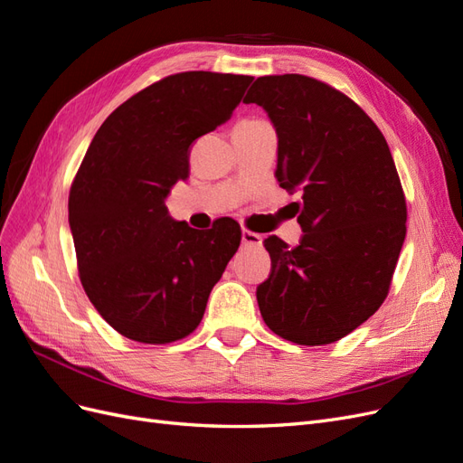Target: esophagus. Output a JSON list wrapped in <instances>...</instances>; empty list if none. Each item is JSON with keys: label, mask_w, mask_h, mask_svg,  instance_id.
Masks as SVG:
<instances>
[{"label": "esophagus", "mask_w": 463, "mask_h": 463, "mask_svg": "<svg viewBox=\"0 0 463 463\" xmlns=\"http://www.w3.org/2000/svg\"><path fill=\"white\" fill-rule=\"evenodd\" d=\"M241 243L245 247H260L262 245V235L255 233V232H249V230H243L241 232Z\"/></svg>", "instance_id": "obj_1"}]
</instances>
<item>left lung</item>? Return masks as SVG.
Masks as SVG:
<instances>
[{
	"instance_id": "left-lung-1",
	"label": "left lung",
	"mask_w": 463,
	"mask_h": 463,
	"mask_svg": "<svg viewBox=\"0 0 463 463\" xmlns=\"http://www.w3.org/2000/svg\"><path fill=\"white\" fill-rule=\"evenodd\" d=\"M243 102L274 125L279 187L303 193L299 245L264 240L272 270L257 288L260 315L293 344L338 342L386 299L405 240L386 138L352 98L305 75L259 77Z\"/></svg>"
}]
</instances>
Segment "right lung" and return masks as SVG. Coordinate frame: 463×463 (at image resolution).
I'll use <instances>...</instances> for the list:
<instances>
[{"mask_svg": "<svg viewBox=\"0 0 463 463\" xmlns=\"http://www.w3.org/2000/svg\"><path fill=\"white\" fill-rule=\"evenodd\" d=\"M253 77L185 71L131 96L96 131L69 191L80 284L121 335L172 344L203 320L210 291L241 243L220 218L199 232L164 199L189 177V148L228 121Z\"/></svg>", "mask_w": 463, "mask_h": 463, "instance_id": "add662e5", "label": "right lung"}]
</instances>
